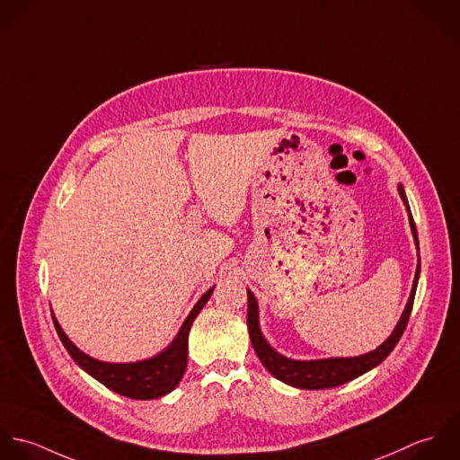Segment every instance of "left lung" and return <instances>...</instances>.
I'll return each instance as SVG.
<instances>
[{
  "label": "left lung",
  "instance_id": "left-lung-1",
  "mask_svg": "<svg viewBox=\"0 0 460 460\" xmlns=\"http://www.w3.org/2000/svg\"><path fill=\"white\" fill-rule=\"evenodd\" d=\"M398 193H400V197L405 204L407 215H409L412 238H414V243H416V249H418V267H416V276L412 280L409 300L405 304V309H403L396 327L393 329L389 338L382 345H378L375 350L363 354V356H356V358H327V359H311V361L289 359V358L279 354L276 349L267 341V338L263 336L261 327H260L258 300H256L254 293L251 289H247V300H249L247 325H249V334H251L252 347H254L260 361L263 363V367H267L280 382H284L288 385H293V387H298V389H329V387L347 384V382L361 376L363 373H367L369 369L378 367L393 352V349L400 341V338L405 331V325L409 322L414 295H416V288H418L420 243H418V233H416V226H414V220H412V215H411L409 200H407V195H405V190H403L402 184H398Z\"/></svg>",
  "mask_w": 460,
  "mask_h": 460
}]
</instances>
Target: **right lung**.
I'll list each match as a JSON object with an SVG mask.
<instances>
[{
    "mask_svg": "<svg viewBox=\"0 0 460 460\" xmlns=\"http://www.w3.org/2000/svg\"><path fill=\"white\" fill-rule=\"evenodd\" d=\"M215 286L209 288L193 305L190 314L178 331L176 338L169 343L167 349L158 352L153 358L135 361V363H106L93 359L84 350H80L64 332L60 327L57 316L53 314L55 329L60 336V341L64 343L69 356L75 359V363L87 371L95 380H99L108 389L133 398V400H155L160 396L169 394L176 389V385L183 378L186 363H188V334L193 320L200 313V309L206 305L213 293Z\"/></svg>",
    "mask_w": 460,
    "mask_h": 460,
    "instance_id": "1",
    "label": "right lung"
}]
</instances>
